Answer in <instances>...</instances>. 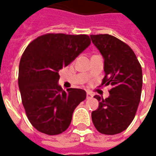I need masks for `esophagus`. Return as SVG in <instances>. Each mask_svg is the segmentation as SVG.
<instances>
[{"mask_svg":"<svg viewBox=\"0 0 156 156\" xmlns=\"http://www.w3.org/2000/svg\"><path fill=\"white\" fill-rule=\"evenodd\" d=\"M86 96H87V98H93V94H92L90 92H87Z\"/></svg>","mask_w":156,"mask_h":156,"instance_id":"obj_1","label":"esophagus"}]
</instances>
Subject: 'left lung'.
<instances>
[{
    "instance_id": "8db88e82",
    "label": "left lung",
    "mask_w": 156,
    "mask_h": 156,
    "mask_svg": "<svg viewBox=\"0 0 156 156\" xmlns=\"http://www.w3.org/2000/svg\"><path fill=\"white\" fill-rule=\"evenodd\" d=\"M90 38L104 59L102 85H112L106 99L94 96L99 105L92 112V120L101 133L117 134L134 119L142 94V67L132 49L116 37L100 34Z\"/></svg>"
}]
</instances>
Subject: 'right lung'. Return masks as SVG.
Returning <instances> with one entry per match:
<instances>
[{"label":"right lung","instance_id":"right-lung-1","mask_svg":"<svg viewBox=\"0 0 156 156\" xmlns=\"http://www.w3.org/2000/svg\"><path fill=\"white\" fill-rule=\"evenodd\" d=\"M91 43L87 35L46 34L35 39L22 55L19 88L32 126L48 135L69 127L76 107L86 98L80 89L62 90L58 72L73 62Z\"/></svg>","mask_w":156,"mask_h":156}]
</instances>
